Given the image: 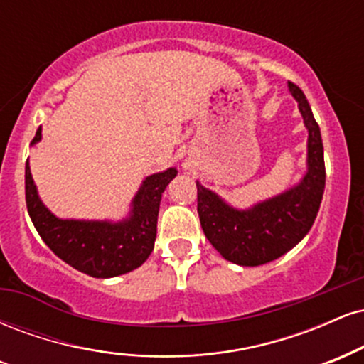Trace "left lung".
I'll return each instance as SVG.
<instances>
[{
  "mask_svg": "<svg viewBox=\"0 0 364 364\" xmlns=\"http://www.w3.org/2000/svg\"><path fill=\"white\" fill-rule=\"evenodd\" d=\"M308 129L306 173L282 193L248 208H236L215 191L196 181V210L210 245L228 262L257 267L277 260L294 248L311 229L325 190L323 144L306 95L287 83Z\"/></svg>",
  "mask_w": 364,
  "mask_h": 364,
  "instance_id": "obj_1",
  "label": "left lung"
}]
</instances>
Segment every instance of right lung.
<instances>
[{
	"mask_svg": "<svg viewBox=\"0 0 364 364\" xmlns=\"http://www.w3.org/2000/svg\"><path fill=\"white\" fill-rule=\"evenodd\" d=\"M41 139L43 128L37 129L31 145L39 144ZM176 174V168H169L145 178L129 203L128 215L121 220L60 219L37 193L27 159V210L39 236L63 262L90 277H116L139 269L152 253L162 193Z\"/></svg>",
	"mask_w": 364,
	"mask_h": 364,
	"instance_id": "add662e5",
	"label": "right lung"
}]
</instances>
